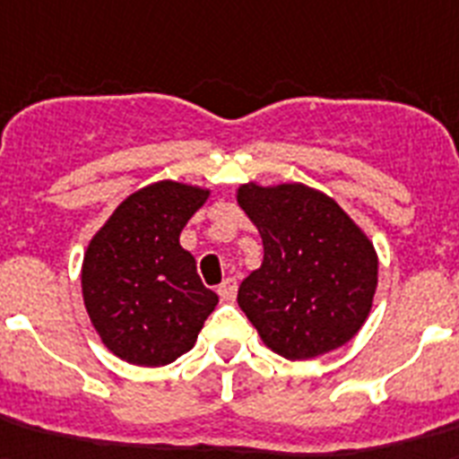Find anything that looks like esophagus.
<instances>
[{"mask_svg":"<svg viewBox=\"0 0 459 459\" xmlns=\"http://www.w3.org/2000/svg\"><path fill=\"white\" fill-rule=\"evenodd\" d=\"M237 279H225V281L218 286V295H221L222 302H232L237 298Z\"/></svg>","mask_w":459,"mask_h":459,"instance_id":"esophagus-1","label":"esophagus"}]
</instances>
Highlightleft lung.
<instances>
[{
  "mask_svg": "<svg viewBox=\"0 0 459 459\" xmlns=\"http://www.w3.org/2000/svg\"><path fill=\"white\" fill-rule=\"evenodd\" d=\"M237 202L263 237V264L237 295L263 342L290 361L350 342L377 289L368 237L331 196L300 183L241 185Z\"/></svg>",
  "mask_w": 459,
  "mask_h": 459,
  "instance_id": "8db88e82",
  "label": "left lung"
}]
</instances>
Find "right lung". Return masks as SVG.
<instances>
[{"mask_svg":"<svg viewBox=\"0 0 459 459\" xmlns=\"http://www.w3.org/2000/svg\"><path fill=\"white\" fill-rule=\"evenodd\" d=\"M208 189L161 180L117 206L91 238L82 267L84 305L112 354L135 366H166L195 347L218 305L196 274L180 232Z\"/></svg>","mask_w":459,"mask_h":459,"instance_id":"right-lung-1","label":"right lung"}]
</instances>
